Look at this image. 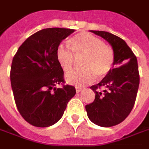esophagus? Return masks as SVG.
<instances>
[{"instance_id":"obj_1","label":"esophagus","mask_w":149,"mask_h":149,"mask_svg":"<svg viewBox=\"0 0 149 149\" xmlns=\"http://www.w3.org/2000/svg\"><path fill=\"white\" fill-rule=\"evenodd\" d=\"M82 90V88L81 87H76V92L77 93H80L81 91Z\"/></svg>"}]
</instances>
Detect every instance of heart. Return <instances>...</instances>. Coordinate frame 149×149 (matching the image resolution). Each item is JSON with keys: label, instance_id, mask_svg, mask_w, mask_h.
<instances>
[{"label": "heart", "instance_id": "b5f03b06", "mask_svg": "<svg viewBox=\"0 0 149 149\" xmlns=\"http://www.w3.org/2000/svg\"><path fill=\"white\" fill-rule=\"evenodd\" d=\"M69 42L71 49L68 46L61 44L56 52L59 65L65 72L70 71L72 68L74 56H82V68L66 75L65 80L68 84L78 87L84 86L93 81L96 76L98 77L106 76L113 68L114 52L111 47L103 44L100 38L88 33H81L72 37Z\"/></svg>", "mask_w": 149, "mask_h": 149}]
</instances>
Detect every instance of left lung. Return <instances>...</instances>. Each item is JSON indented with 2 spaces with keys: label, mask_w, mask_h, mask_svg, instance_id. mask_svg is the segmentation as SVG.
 <instances>
[{
  "label": "left lung",
  "mask_w": 149,
  "mask_h": 149,
  "mask_svg": "<svg viewBox=\"0 0 149 149\" xmlns=\"http://www.w3.org/2000/svg\"><path fill=\"white\" fill-rule=\"evenodd\" d=\"M106 40L112 47L115 61L113 68L96 85L93 103L85 105L91 121L101 127H112L121 123L134 106L140 75L136 56L125 40L104 31L91 30Z\"/></svg>",
  "instance_id": "1"
}]
</instances>
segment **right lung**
<instances>
[{"label": "right lung", "mask_w": 149, "mask_h": 149, "mask_svg": "<svg viewBox=\"0 0 149 149\" xmlns=\"http://www.w3.org/2000/svg\"><path fill=\"white\" fill-rule=\"evenodd\" d=\"M74 31L63 28L38 31L24 40L13 56L10 80L15 103L21 116L33 126L45 128L56 123L76 94L75 87L64 84V71L56 56L60 43ZM56 84L63 87L56 89Z\"/></svg>", "instance_id": "1"}]
</instances>
